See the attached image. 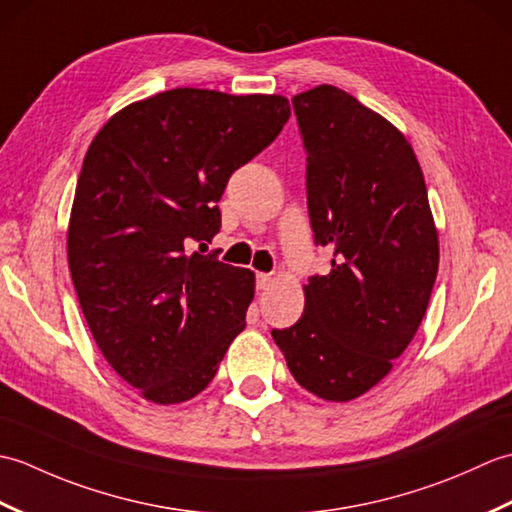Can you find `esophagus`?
Here are the masks:
<instances>
[{"instance_id": "esophagus-1", "label": "esophagus", "mask_w": 512, "mask_h": 512, "mask_svg": "<svg viewBox=\"0 0 512 512\" xmlns=\"http://www.w3.org/2000/svg\"><path fill=\"white\" fill-rule=\"evenodd\" d=\"M257 290H268L270 286H273V275L268 273H257Z\"/></svg>"}]
</instances>
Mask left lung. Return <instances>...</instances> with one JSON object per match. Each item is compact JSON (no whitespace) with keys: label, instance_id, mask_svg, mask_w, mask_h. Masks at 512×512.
Here are the masks:
<instances>
[{"label":"left lung","instance_id":"1","mask_svg":"<svg viewBox=\"0 0 512 512\" xmlns=\"http://www.w3.org/2000/svg\"><path fill=\"white\" fill-rule=\"evenodd\" d=\"M292 107L314 244L334 259L303 286L301 319L273 339L303 389L347 402L378 385L418 332L438 231L418 158L394 125L334 85L297 94Z\"/></svg>","mask_w":512,"mask_h":512}]
</instances>
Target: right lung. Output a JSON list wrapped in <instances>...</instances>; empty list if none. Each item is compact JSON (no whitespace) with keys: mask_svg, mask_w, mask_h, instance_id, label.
<instances>
[{"mask_svg":"<svg viewBox=\"0 0 512 512\" xmlns=\"http://www.w3.org/2000/svg\"><path fill=\"white\" fill-rule=\"evenodd\" d=\"M288 118L279 94L176 88L94 136L70 213V275L105 361L143 398L198 396L244 330L255 273L188 246L220 233L228 178Z\"/></svg>","mask_w":512,"mask_h":512,"instance_id":"obj_1","label":"right lung"}]
</instances>
